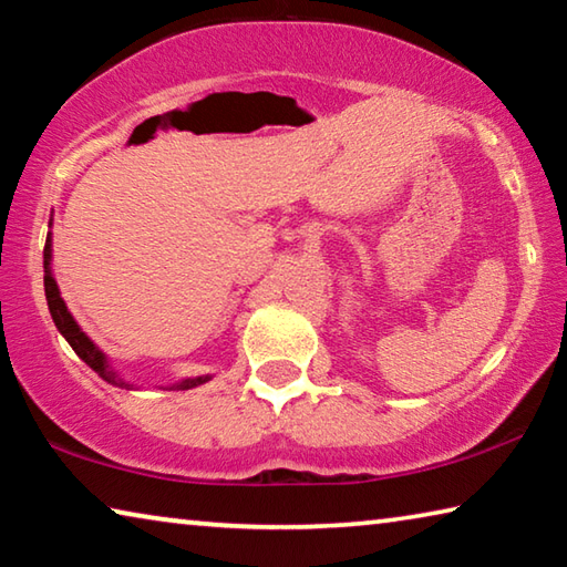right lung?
I'll use <instances>...</instances> for the list:
<instances>
[{
  "mask_svg": "<svg viewBox=\"0 0 567 567\" xmlns=\"http://www.w3.org/2000/svg\"><path fill=\"white\" fill-rule=\"evenodd\" d=\"M44 295H47V305H50V312H52V320L56 324V330L64 334V340L72 344V350L80 354V358L87 362L102 380H107L117 388L130 390L132 388L130 382H124L117 375V372L110 368V362H107V358H104V352L87 338V334L82 332L80 324H76L74 318L70 315V310H66V305H64L62 295H60V287H56V280L52 275V237H47V245H44ZM207 380H209V375L187 378V380L177 382V385H172L169 390H189V388L203 385V382H207Z\"/></svg>",
  "mask_w": 567,
  "mask_h": 567,
  "instance_id": "add662e5",
  "label": "right lung"
}]
</instances>
